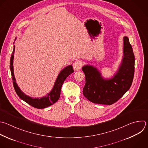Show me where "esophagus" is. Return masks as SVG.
Here are the masks:
<instances>
[{"instance_id":"obj_1","label":"esophagus","mask_w":148,"mask_h":148,"mask_svg":"<svg viewBox=\"0 0 148 148\" xmlns=\"http://www.w3.org/2000/svg\"><path fill=\"white\" fill-rule=\"evenodd\" d=\"M83 65V62L82 61L78 60L75 61L74 63H73V68L74 69V70L75 71H78L79 69H81V68L82 67Z\"/></svg>"}]
</instances>
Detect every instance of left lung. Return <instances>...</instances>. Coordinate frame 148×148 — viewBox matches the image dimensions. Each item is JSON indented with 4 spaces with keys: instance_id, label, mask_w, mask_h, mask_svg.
<instances>
[{
    "instance_id": "obj_1",
    "label": "left lung",
    "mask_w": 148,
    "mask_h": 148,
    "mask_svg": "<svg viewBox=\"0 0 148 148\" xmlns=\"http://www.w3.org/2000/svg\"><path fill=\"white\" fill-rule=\"evenodd\" d=\"M123 58L119 69L112 78L105 79L96 67L85 65L82 70L85 75L83 94L89 101L111 105L130 88L134 75L135 56L127 36L124 37Z\"/></svg>"
}]
</instances>
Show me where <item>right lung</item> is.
Listing matches in <instances>:
<instances>
[{
  "instance_id": "1",
  "label": "right lung",
  "mask_w": 148,
  "mask_h": 148,
  "mask_svg": "<svg viewBox=\"0 0 148 148\" xmlns=\"http://www.w3.org/2000/svg\"><path fill=\"white\" fill-rule=\"evenodd\" d=\"M14 50L15 46L14 45L13 51L10 59V69L12 76L14 88L17 95L24 102H25L29 105L32 106V107L37 109H44L48 106H50L54 104L55 103H56L59 100L60 97V91L63 83L64 82V80L67 78V77L74 72L73 66L71 65H69L60 71L56 80V82L52 90L48 94H47L46 96L40 98H32L29 96H27L24 92H23L16 83L13 70V59Z\"/></svg>"
}]
</instances>
